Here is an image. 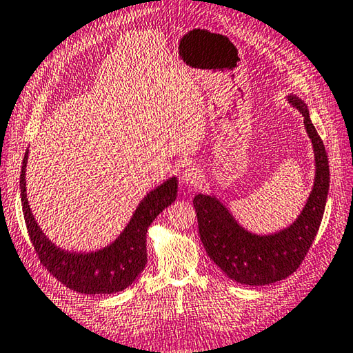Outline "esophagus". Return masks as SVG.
<instances>
[{"label":"esophagus","instance_id":"esophagus-1","mask_svg":"<svg viewBox=\"0 0 353 353\" xmlns=\"http://www.w3.org/2000/svg\"><path fill=\"white\" fill-rule=\"evenodd\" d=\"M202 171H200L194 165L191 167H186L182 170L181 172V181L186 185V186H197L202 181Z\"/></svg>","mask_w":353,"mask_h":353}]
</instances>
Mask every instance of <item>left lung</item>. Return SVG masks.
<instances>
[{"label": "left lung", "instance_id": "8db88e82", "mask_svg": "<svg viewBox=\"0 0 353 353\" xmlns=\"http://www.w3.org/2000/svg\"><path fill=\"white\" fill-rule=\"evenodd\" d=\"M288 102L305 117V128L312 142L315 177L312 191L294 222L271 234L245 230L232 212L212 194H197L192 200L197 212L199 236L206 254L228 279L248 286H263L286 279L305 259L319 232L329 192V161L305 101L289 94Z\"/></svg>", "mask_w": 353, "mask_h": 353}]
</instances>
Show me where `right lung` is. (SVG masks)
<instances>
[{"mask_svg":"<svg viewBox=\"0 0 353 353\" xmlns=\"http://www.w3.org/2000/svg\"><path fill=\"white\" fill-rule=\"evenodd\" d=\"M27 148L19 176L21 203L32 245L47 271L62 285L81 294H114L127 289L147 265V231L153 220L176 200L177 179L172 176L147 192L130 222L112 243L96 251L76 252L62 250L41 230L27 200Z\"/></svg>","mask_w":353,"mask_h":353,"instance_id":"obj_1","label":"right lung"}]
</instances>
